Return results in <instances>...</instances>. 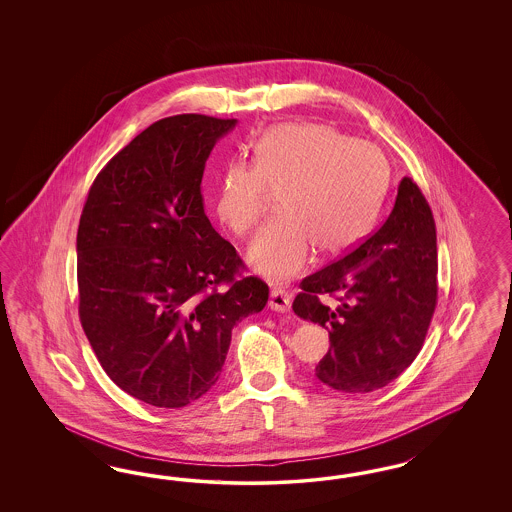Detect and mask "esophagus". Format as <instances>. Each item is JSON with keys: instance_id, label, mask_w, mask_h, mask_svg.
Masks as SVG:
<instances>
[{"instance_id": "1", "label": "esophagus", "mask_w": 512, "mask_h": 512, "mask_svg": "<svg viewBox=\"0 0 512 512\" xmlns=\"http://www.w3.org/2000/svg\"><path fill=\"white\" fill-rule=\"evenodd\" d=\"M268 306H270V310L285 313V311L291 310V296H289V293L281 291V289H274V291L270 293Z\"/></svg>"}]
</instances>
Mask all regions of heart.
Segmentation results:
<instances>
[{"label":"heart","instance_id":"obj_1","mask_svg":"<svg viewBox=\"0 0 512 512\" xmlns=\"http://www.w3.org/2000/svg\"><path fill=\"white\" fill-rule=\"evenodd\" d=\"M388 184L385 154L325 124L291 122L266 131L253 163H227L217 184V217L238 236L263 219L272 189L281 212L253 244L248 261L266 278L285 281L304 272L321 249L353 248L372 227Z\"/></svg>","mask_w":512,"mask_h":512}]
</instances>
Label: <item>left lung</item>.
Wrapping results in <instances>:
<instances>
[{"mask_svg":"<svg viewBox=\"0 0 512 512\" xmlns=\"http://www.w3.org/2000/svg\"><path fill=\"white\" fill-rule=\"evenodd\" d=\"M298 317L328 330L330 349L315 375L328 387L364 394L387 387L422 349L437 304L432 208L403 178L385 223L340 261L300 283ZM334 295L330 309L320 295Z\"/></svg>","mask_w":512,"mask_h":512,"instance_id":"left-lung-1","label":"left lung"}]
</instances>
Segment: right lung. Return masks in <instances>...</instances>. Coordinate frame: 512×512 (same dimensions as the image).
I'll list each match as a JSON object with an SVG mask.
<instances>
[{
    "label": "right lung",
    "mask_w": 512,
    "mask_h": 512,
    "mask_svg": "<svg viewBox=\"0 0 512 512\" xmlns=\"http://www.w3.org/2000/svg\"><path fill=\"white\" fill-rule=\"evenodd\" d=\"M236 120L178 114L144 129L93 180L77 233L78 315L129 396L184 407L216 385L234 325L268 285L204 214L206 159Z\"/></svg>",
    "instance_id": "1"
}]
</instances>
